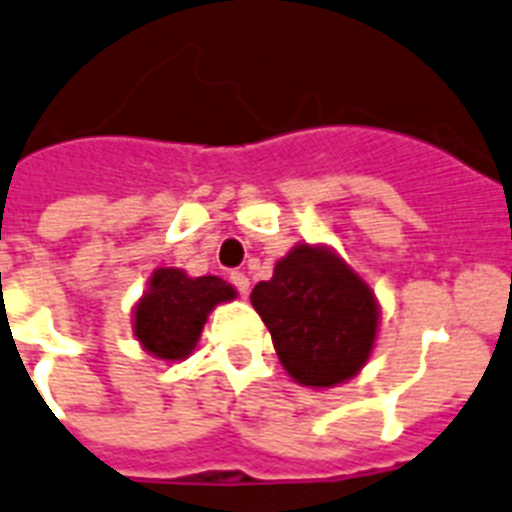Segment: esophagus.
<instances>
[{
  "label": "esophagus",
  "mask_w": 512,
  "mask_h": 512,
  "mask_svg": "<svg viewBox=\"0 0 512 512\" xmlns=\"http://www.w3.org/2000/svg\"><path fill=\"white\" fill-rule=\"evenodd\" d=\"M229 278H231V283H234V289L239 291V294H242V296L249 294V278L244 276L242 270H234Z\"/></svg>",
  "instance_id": "1"
}]
</instances>
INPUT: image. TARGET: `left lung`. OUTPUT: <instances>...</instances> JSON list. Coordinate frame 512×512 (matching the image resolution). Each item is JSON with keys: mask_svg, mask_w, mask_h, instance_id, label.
I'll list each match as a JSON object with an SVG mask.
<instances>
[{"mask_svg": "<svg viewBox=\"0 0 512 512\" xmlns=\"http://www.w3.org/2000/svg\"><path fill=\"white\" fill-rule=\"evenodd\" d=\"M249 299L296 382L333 388L367 364L380 317L375 294L328 247H294Z\"/></svg>", "mask_w": 512, "mask_h": 512, "instance_id": "left-lung-1", "label": "left lung"}]
</instances>
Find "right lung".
<instances>
[{"label":"right lung","mask_w":512,"mask_h":512,"mask_svg":"<svg viewBox=\"0 0 512 512\" xmlns=\"http://www.w3.org/2000/svg\"><path fill=\"white\" fill-rule=\"evenodd\" d=\"M234 296V286L218 276L190 278L179 268H158L135 307L137 341L158 359H184L200 341L210 309Z\"/></svg>","instance_id":"1"}]
</instances>
